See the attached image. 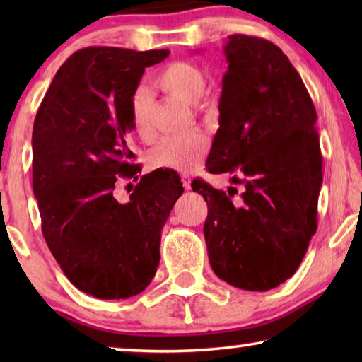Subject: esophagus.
I'll list each match as a JSON object with an SVG mask.
<instances>
[{
	"mask_svg": "<svg viewBox=\"0 0 362 362\" xmlns=\"http://www.w3.org/2000/svg\"><path fill=\"white\" fill-rule=\"evenodd\" d=\"M182 185L185 189H192V177L188 174H182Z\"/></svg>",
	"mask_w": 362,
	"mask_h": 362,
	"instance_id": "34e87169",
	"label": "esophagus"
}]
</instances>
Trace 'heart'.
Returning <instances> with one entry per match:
<instances>
[{
    "label": "heart",
    "mask_w": 362,
    "mask_h": 362,
    "mask_svg": "<svg viewBox=\"0 0 362 362\" xmlns=\"http://www.w3.org/2000/svg\"><path fill=\"white\" fill-rule=\"evenodd\" d=\"M156 84L164 93L189 105H196L203 99L207 89L203 70L188 62H173L164 66L156 75ZM131 119L140 137L148 139L151 136V99L144 89H139L132 95ZM207 150L209 142L203 134L194 132L183 137H168L150 151L148 161L151 168L188 173L203 161Z\"/></svg>",
    "instance_id": "obj_1"
}]
</instances>
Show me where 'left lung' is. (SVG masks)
Here are the masks:
<instances>
[{
  "label": "left lung",
  "instance_id": "obj_1",
  "mask_svg": "<svg viewBox=\"0 0 362 362\" xmlns=\"http://www.w3.org/2000/svg\"><path fill=\"white\" fill-rule=\"evenodd\" d=\"M218 129L207 156L212 174H233L243 193L196 182L207 203L204 238L220 279L269 291L289 279L316 233L322 156L317 115L302 78L272 41L231 35L223 47Z\"/></svg>",
  "mask_w": 362,
  "mask_h": 362
}]
</instances>
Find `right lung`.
<instances>
[{
    "mask_svg": "<svg viewBox=\"0 0 362 362\" xmlns=\"http://www.w3.org/2000/svg\"><path fill=\"white\" fill-rule=\"evenodd\" d=\"M168 49L84 47L65 60L33 124V193L41 228L70 283L95 298H127L151 283L161 230L183 193L174 170L144 175L127 203L119 179H137L127 132L146 66Z\"/></svg>",
    "mask_w": 362,
    "mask_h": 362,
    "instance_id": "1",
    "label": "right lung"
}]
</instances>
